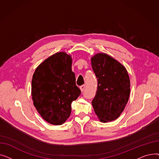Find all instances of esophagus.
Masks as SVG:
<instances>
[{
    "mask_svg": "<svg viewBox=\"0 0 159 159\" xmlns=\"http://www.w3.org/2000/svg\"><path fill=\"white\" fill-rule=\"evenodd\" d=\"M85 88H86V86H85V85H82V86H81L80 87V91H84V90L85 89Z\"/></svg>",
    "mask_w": 159,
    "mask_h": 159,
    "instance_id": "1",
    "label": "esophagus"
}]
</instances>
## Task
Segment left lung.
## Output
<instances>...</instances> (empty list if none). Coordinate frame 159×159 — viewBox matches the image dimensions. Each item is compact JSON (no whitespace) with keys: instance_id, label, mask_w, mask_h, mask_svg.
Returning <instances> with one entry per match:
<instances>
[{"instance_id":"8db88e82","label":"left lung","mask_w":159,"mask_h":159,"mask_svg":"<svg viewBox=\"0 0 159 159\" xmlns=\"http://www.w3.org/2000/svg\"><path fill=\"white\" fill-rule=\"evenodd\" d=\"M91 67L97 78V91L91 102L99 120H116L126 107L130 94V80L126 68L104 53L91 58Z\"/></svg>"}]
</instances>
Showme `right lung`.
Listing matches in <instances>:
<instances>
[{
    "mask_svg": "<svg viewBox=\"0 0 159 159\" xmlns=\"http://www.w3.org/2000/svg\"><path fill=\"white\" fill-rule=\"evenodd\" d=\"M71 65V55L57 52L40 63L33 75V105L42 117L55 126L68 119L71 104L81 93L76 86Z\"/></svg>",
    "mask_w": 159,
    "mask_h": 159,
    "instance_id": "1",
    "label": "right lung"
}]
</instances>
